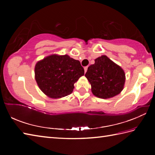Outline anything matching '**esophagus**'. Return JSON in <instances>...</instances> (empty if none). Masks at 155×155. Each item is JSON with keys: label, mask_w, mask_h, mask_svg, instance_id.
Listing matches in <instances>:
<instances>
[{"label": "esophagus", "mask_w": 155, "mask_h": 155, "mask_svg": "<svg viewBox=\"0 0 155 155\" xmlns=\"http://www.w3.org/2000/svg\"><path fill=\"white\" fill-rule=\"evenodd\" d=\"M84 72H87V69H88V67H85L84 68Z\"/></svg>", "instance_id": "obj_1"}]
</instances>
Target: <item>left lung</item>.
Returning a JSON list of instances; mask_svg holds the SVG:
<instances>
[{
  "instance_id": "left-lung-1",
  "label": "left lung",
  "mask_w": 155,
  "mask_h": 155,
  "mask_svg": "<svg viewBox=\"0 0 155 155\" xmlns=\"http://www.w3.org/2000/svg\"><path fill=\"white\" fill-rule=\"evenodd\" d=\"M85 77L91 85L93 94L104 99L120 94L126 79L123 69L106 55L95 59L94 64L88 67Z\"/></svg>"
}]
</instances>
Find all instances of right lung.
Segmentation results:
<instances>
[{
	"mask_svg": "<svg viewBox=\"0 0 155 155\" xmlns=\"http://www.w3.org/2000/svg\"><path fill=\"white\" fill-rule=\"evenodd\" d=\"M84 74L79 61L67 54L47 56L38 61L35 67V77L39 88L52 98L71 94L74 84Z\"/></svg>",
	"mask_w": 155,
	"mask_h": 155,
	"instance_id": "1",
	"label": "right lung"
}]
</instances>
